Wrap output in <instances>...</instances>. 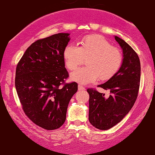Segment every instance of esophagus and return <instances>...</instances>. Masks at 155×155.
Here are the masks:
<instances>
[{
  "label": "esophagus",
  "instance_id": "34e87169",
  "mask_svg": "<svg viewBox=\"0 0 155 155\" xmlns=\"http://www.w3.org/2000/svg\"><path fill=\"white\" fill-rule=\"evenodd\" d=\"M78 90H85V87H83L81 84H78Z\"/></svg>",
  "mask_w": 155,
  "mask_h": 155
}]
</instances>
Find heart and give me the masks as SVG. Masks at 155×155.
<instances>
[{
  "instance_id": "heart-1",
  "label": "heart",
  "mask_w": 155,
  "mask_h": 155,
  "mask_svg": "<svg viewBox=\"0 0 155 155\" xmlns=\"http://www.w3.org/2000/svg\"><path fill=\"white\" fill-rule=\"evenodd\" d=\"M65 67L73 71L82 64L83 58L86 68H80L72 73L71 79L82 84L93 83L99 79L107 81L112 78L121 68L124 54L121 49L99 34H92L83 38L78 47L66 46L63 53Z\"/></svg>"
}]
</instances>
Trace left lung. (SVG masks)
<instances>
[{
    "instance_id": "8db88e82",
    "label": "left lung",
    "mask_w": 155,
    "mask_h": 155,
    "mask_svg": "<svg viewBox=\"0 0 155 155\" xmlns=\"http://www.w3.org/2000/svg\"><path fill=\"white\" fill-rule=\"evenodd\" d=\"M123 50L124 61L119 71L104 84L98 85L111 94L108 98L94 88H88L89 121L96 128L114 127L130 112L139 94L141 63L137 54L126 41L115 36Z\"/></svg>"
}]
</instances>
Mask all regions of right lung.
Instances as JSON below:
<instances>
[{
	"mask_svg": "<svg viewBox=\"0 0 155 155\" xmlns=\"http://www.w3.org/2000/svg\"><path fill=\"white\" fill-rule=\"evenodd\" d=\"M68 33L38 39L27 49L16 69L15 86L25 114L48 130L64 124L69 102L77 92L76 82L65 83L63 50Z\"/></svg>",
	"mask_w": 155,
	"mask_h": 155,
	"instance_id": "obj_1",
	"label": "right lung"
}]
</instances>
